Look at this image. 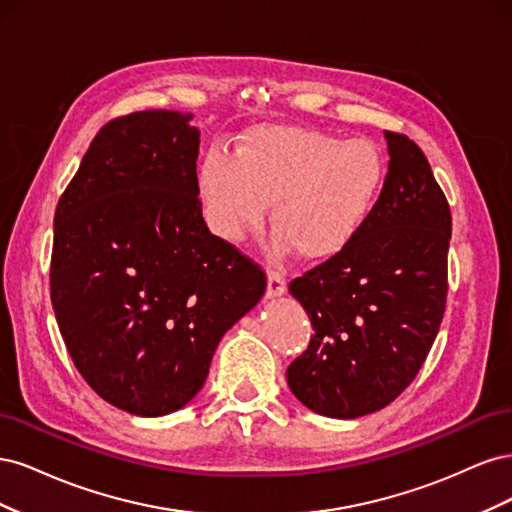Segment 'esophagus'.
Instances as JSON below:
<instances>
[{
    "label": "esophagus",
    "mask_w": 512,
    "mask_h": 512,
    "mask_svg": "<svg viewBox=\"0 0 512 512\" xmlns=\"http://www.w3.org/2000/svg\"><path fill=\"white\" fill-rule=\"evenodd\" d=\"M286 292V277L282 271H269V282H267V294L269 297H277V294Z\"/></svg>",
    "instance_id": "esophagus-1"
}]
</instances>
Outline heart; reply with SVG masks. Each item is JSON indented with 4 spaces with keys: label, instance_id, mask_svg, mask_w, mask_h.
Returning <instances> with one entry per match:
<instances>
[{
    "label": "heart",
    "instance_id": "heart-1",
    "mask_svg": "<svg viewBox=\"0 0 512 512\" xmlns=\"http://www.w3.org/2000/svg\"><path fill=\"white\" fill-rule=\"evenodd\" d=\"M386 158L367 138L262 123L247 130L232 156L209 151L200 194L213 230L237 243L265 218L277 230L275 250L292 245L305 260L337 256L359 237L384 190Z\"/></svg>",
    "mask_w": 512,
    "mask_h": 512
}]
</instances>
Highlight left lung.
<instances>
[{
    "mask_svg": "<svg viewBox=\"0 0 512 512\" xmlns=\"http://www.w3.org/2000/svg\"><path fill=\"white\" fill-rule=\"evenodd\" d=\"M384 136L391 162L369 222L288 286L314 335L286 380L303 406L331 418L371 414L404 393L446 309L451 207L421 147Z\"/></svg>",
    "mask_w": 512,
    "mask_h": 512,
    "instance_id": "left-lung-1",
    "label": "left lung"
}]
</instances>
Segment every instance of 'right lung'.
<instances>
[{"label":"right lung","mask_w":512,"mask_h":512,"mask_svg":"<svg viewBox=\"0 0 512 512\" xmlns=\"http://www.w3.org/2000/svg\"><path fill=\"white\" fill-rule=\"evenodd\" d=\"M173 111L100 128L55 209L51 301L85 382L138 416L183 408L267 275L215 237L198 198V130Z\"/></svg>","instance_id":"obj_1"}]
</instances>
